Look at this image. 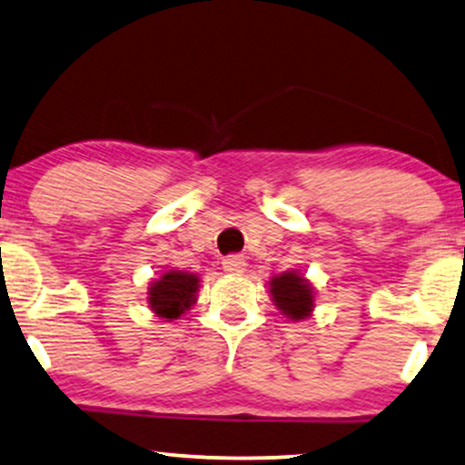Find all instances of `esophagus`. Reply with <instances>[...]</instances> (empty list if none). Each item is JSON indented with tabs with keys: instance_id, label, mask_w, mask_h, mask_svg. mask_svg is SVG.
<instances>
[{
	"instance_id": "34e87169",
	"label": "esophagus",
	"mask_w": 465,
	"mask_h": 465,
	"mask_svg": "<svg viewBox=\"0 0 465 465\" xmlns=\"http://www.w3.org/2000/svg\"><path fill=\"white\" fill-rule=\"evenodd\" d=\"M223 270L229 274H242L246 270V262L242 255H229L223 260Z\"/></svg>"
}]
</instances>
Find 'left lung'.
<instances>
[{
  "label": "left lung",
  "mask_w": 465,
  "mask_h": 465,
  "mask_svg": "<svg viewBox=\"0 0 465 465\" xmlns=\"http://www.w3.org/2000/svg\"><path fill=\"white\" fill-rule=\"evenodd\" d=\"M268 292L276 311L290 322H302L313 315L317 302L315 285L301 270L290 268L285 272L270 276Z\"/></svg>",
  "instance_id": "8db88e82"
}]
</instances>
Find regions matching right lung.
I'll return each mask as SVG.
<instances>
[{
	"label": "right lung",
	"instance_id": "obj_1",
	"mask_svg": "<svg viewBox=\"0 0 465 465\" xmlns=\"http://www.w3.org/2000/svg\"><path fill=\"white\" fill-rule=\"evenodd\" d=\"M202 287L199 274L189 270L164 268L161 276L152 279L145 292V302L154 317L163 322H178L195 307Z\"/></svg>",
	"mask_w": 465,
	"mask_h": 465
}]
</instances>
